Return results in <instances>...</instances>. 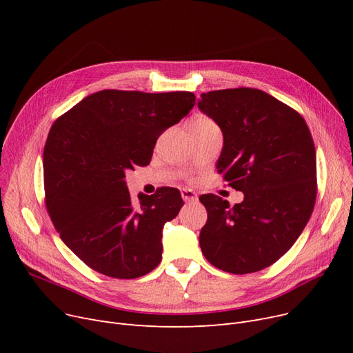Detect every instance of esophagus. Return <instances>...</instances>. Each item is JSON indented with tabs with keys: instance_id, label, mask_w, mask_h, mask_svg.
Returning <instances> with one entry per match:
<instances>
[{
	"instance_id": "obj_1",
	"label": "esophagus",
	"mask_w": 353,
	"mask_h": 353,
	"mask_svg": "<svg viewBox=\"0 0 353 353\" xmlns=\"http://www.w3.org/2000/svg\"><path fill=\"white\" fill-rule=\"evenodd\" d=\"M181 197L184 201H194L197 200V194L190 189H181Z\"/></svg>"
}]
</instances>
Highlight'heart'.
Listing matches in <instances>:
<instances>
[{
	"instance_id": "b5f03b06",
	"label": "heart",
	"mask_w": 353,
	"mask_h": 353,
	"mask_svg": "<svg viewBox=\"0 0 353 353\" xmlns=\"http://www.w3.org/2000/svg\"><path fill=\"white\" fill-rule=\"evenodd\" d=\"M193 123H196V124H214L210 119H208V117H197Z\"/></svg>"
}]
</instances>
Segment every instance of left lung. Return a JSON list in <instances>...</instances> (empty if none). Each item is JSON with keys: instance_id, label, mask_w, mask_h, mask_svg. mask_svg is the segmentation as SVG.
Masks as SVG:
<instances>
[{"instance_id": "1", "label": "left lung", "mask_w": 353, "mask_h": 353, "mask_svg": "<svg viewBox=\"0 0 353 353\" xmlns=\"http://www.w3.org/2000/svg\"><path fill=\"white\" fill-rule=\"evenodd\" d=\"M223 133L217 173L245 197L203 194L208 221L199 237L208 261L245 274L273 265L294 245L316 199V152L306 121L257 88L203 92L197 101Z\"/></svg>"}]
</instances>
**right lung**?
<instances>
[{"label":"right lung","mask_w":353,"mask_h":353,"mask_svg":"<svg viewBox=\"0 0 353 353\" xmlns=\"http://www.w3.org/2000/svg\"><path fill=\"white\" fill-rule=\"evenodd\" d=\"M196 104L189 91L101 90L55 120L44 147L46 205L65 246L105 276L136 279L161 261L163 228L184 205L177 189L130 197L125 173Z\"/></svg>","instance_id":"1"}]
</instances>
